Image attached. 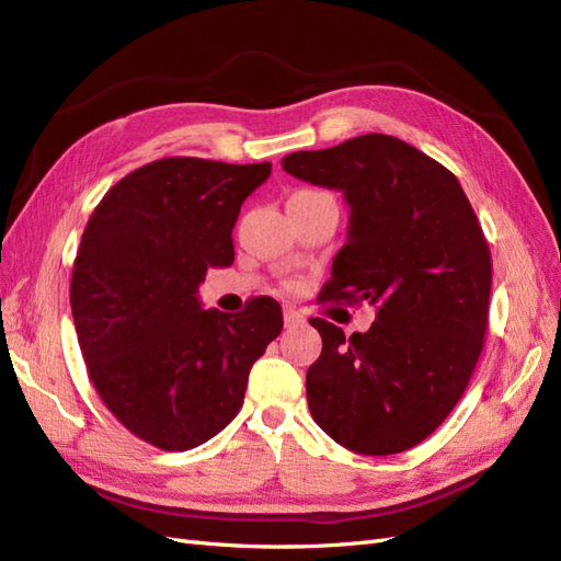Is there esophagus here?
Segmentation results:
<instances>
[{"label": "esophagus", "mask_w": 561, "mask_h": 561, "mask_svg": "<svg viewBox=\"0 0 561 561\" xmlns=\"http://www.w3.org/2000/svg\"><path fill=\"white\" fill-rule=\"evenodd\" d=\"M283 320H285V328H295L297 322L301 320V313L295 311L293 307H285V309H283Z\"/></svg>", "instance_id": "esophagus-1"}]
</instances>
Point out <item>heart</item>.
Instances as JSON below:
<instances>
[{"mask_svg":"<svg viewBox=\"0 0 561 561\" xmlns=\"http://www.w3.org/2000/svg\"><path fill=\"white\" fill-rule=\"evenodd\" d=\"M295 196H307V198H330L328 194H322V192H299V194H295Z\"/></svg>","mask_w":561,"mask_h":561,"instance_id":"1","label":"heart"}]
</instances>
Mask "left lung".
I'll return each instance as SVG.
<instances>
[{"instance_id": "obj_1", "label": "left lung", "mask_w": 561, "mask_h": 561, "mask_svg": "<svg viewBox=\"0 0 561 561\" xmlns=\"http://www.w3.org/2000/svg\"><path fill=\"white\" fill-rule=\"evenodd\" d=\"M283 171L351 206L320 299L377 307L351 336L311 320L322 336L307 371L311 416L351 451L410 449L461 400L484 346L491 252L478 215L454 173L393 135L295 151Z\"/></svg>"}]
</instances>
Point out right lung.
<instances>
[{
    "label": "right lung",
    "mask_w": 561,
    "mask_h": 561,
    "mask_svg": "<svg viewBox=\"0 0 561 561\" xmlns=\"http://www.w3.org/2000/svg\"><path fill=\"white\" fill-rule=\"evenodd\" d=\"M271 163L151 161L98 203L72 268L70 304L100 400L163 451L208 443L243 407L252 363L283 330L280 304L206 311L198 285L231 266V231Z\"/></svg>",
    "instance_id": "right-lung-1"
}]
</instances>
